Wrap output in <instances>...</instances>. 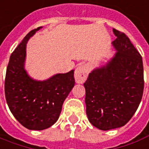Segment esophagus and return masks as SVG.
Returning <instances> with one entry per match:
<instances>
[{
    "mask_svg": "<svg viewBox=\"0 0 149 149\" xmlns=\"http://www.w3.org/2000/svg\"><path fill=\"white\" fill-rule=\"evenodd\" d=\"M88 76V68L85 65L78 66L74 72V78L77 83L82 84L85 81Z\"/></svg>",
    "mask_w": 149,
    "mask_h": 149,
    "instance_id": "esophagus-1",
    "label": "esophagus"
}]
</instances>
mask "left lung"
Instances as JSON below:
<instances>
[{
  "instance_id": "left-lung-1",
  "label": "left lung",
  "mask_w": 149,
  "mask_h": 149,
  "mask_svg": "<svg viewBox=\"0 0 149 149\" xmlns=\"http://www.w3.org/2000/svg\"><path fill=\"white\" fill-rule=\"evenodd\" d=\"M112 44L117 53L105 67L94 70L84 83L86 114L101 130L119 128L129 122L144 90L141 54L125 33L116 29Z\"/></svg>"
}]
</instances>
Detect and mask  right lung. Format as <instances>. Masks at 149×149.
<instances>
[{
    "mask_svg": "<svg viewBox=\"0 0 149 149\" xmlns=\"http://www.w3.org/2000/svg\"><path fill=\"white\" fill-rule=\"evenodd\" d=\"M41 27L32 30L10 57L4 81L6 101L15 118L30 130H43L58 121L63 102L74 85V71L44 81L30 78L24 69L26 44Z\"/></svg>",
    "mask_w": 149,
    "mask_h": 149,
    "instance_id": "obj_1",
    "label": "right lung"
}]
</instances>
